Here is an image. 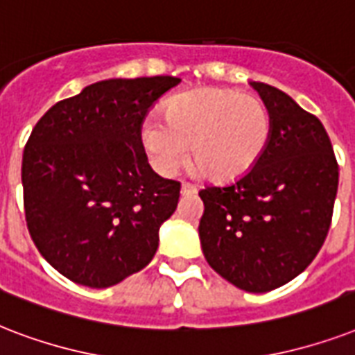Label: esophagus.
Returning <instances> with one entry per match:
<instances>
[{"label": "esophagus", "mask_w": 355, "mask_h": 355, "mask_svg": "<svg viewBox=\"0 0 355 355\" xmlns=\"http://www.w3.org/2000/svg\"><path fill=\"white\" fill-rule=\"evenodd\" d=\"M194 192H196V187L191 185V183H183L181 185V194L183 196H189V194H194Z\"/></svg>", "instance_id": "obj_1"}]
</instances>
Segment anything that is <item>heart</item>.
Here are the masks:
<instances>
[{
	"mask_svg": "<svg viewBox=\"0 0 355 355\" xmlns=\"http://www.w3.org/2000/svg\"><path fill=\"white\" fill-rule=\"evenodd\" d=\"M270 133L268 107L254 96L227 89H194L168 101L164 120H144L140 144L159 174H175L189 157L191 144L198 168L226 181L254 168Z\"/></svg>",
	"mask_w": 355,
	"mask_h": 355,
	"instance_id": "b5f03b06",
	"label": "heart"
}]
</instances>
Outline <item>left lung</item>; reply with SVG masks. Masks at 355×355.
Wrapping results in <instances>:
<instances>
[{
    "label": "left lung",
    "mask_w": 355,
    "mask_h": 355,
    "mask_svg": "<svg viewBox=\"0 0 355 355\" xmlns=\"http://www.w3.org/2000/svg\"><path fill=\"white\" fill-rule=\"evenodd\" d=\"M272 133L248 174L200 191V241L211 268L246 293L277 289L306 270L328 235L339 166L322 122L276 87L252 81Z\"/></svg>",
    "instance_id": "obj_1"
}]
</instances>
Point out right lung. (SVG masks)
<instances>
[{
	"label": "right lung",
	"instance_id": "obj_1",
	"mask_svg": "<svg viewBox=\"0 0 355 355\" xmlns=\"http://www.w3.org/2000/svg\"><path fill=\"white\" fill-rule=\"evenodd\" d=\"M180 78L105 79L55 103L21 159L27 230L72 282L105 289L153 259L181 185L148 164L140 128Z\"/></svg>",
	"mask_w": 355,
	"mask_h": 355
}]
</instances>
